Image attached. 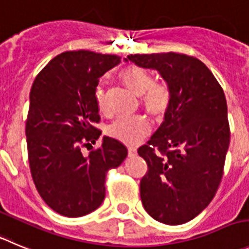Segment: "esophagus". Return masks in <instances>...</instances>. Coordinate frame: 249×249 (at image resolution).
Returning a JSON list of instances; mask_svg holds the SVG:
<instances>
[{"instance_id": "obj_1", "label": "esophagus", "mask_w": 249, "mask_h": 249, "mask_svg": "<svg viewBox=\"0 0 249 249\" xmlns=\"http://www.w3.org/2000/svg\"><path fill=\"white\" fill-rule=\"evenodd\" d=\"M127 155L129 157H134L136 155V148L135 147H129L127 148Z\"/></svg>"}]
</instances>
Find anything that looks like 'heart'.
<instances>
[{
	"label": "heart",
	"mask_w": 249,
	"mask_h": 249,
	"mask_svg": "<svg viewBox=\"0 0 249 249\" xmlns=\"http://www.w3.org/2000/svg\"><path fill=\"white\" fill-rule=\"evenodd\" d=\"M119 80L130 92L140 96V103L148 117L156 123L164 122L173 106V93L164 82H153L150 72L136 65L125 67ZM96 104L102 114L108 113L107 94L102 88L96 92ZM150 123L143 117L119 118L108 127V135L125 145H136L150 134Z\"/></svg>",
	"instance_id": "b5f03b06"
}]
</instances>
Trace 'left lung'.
<instances>
[{
	"label": "left lung",
	"instance_id": "1",
	"mask_svg": "<svg viewBox=\"0 0 249 249\" xmlns=\"http://www.w3.org/2000/svg\"><path fill=\"white\" fill-rule=\"evenodd\" d=\"M127 59L157 70L173 93L168 117L138 150L147 163L141 201L157 221L185 224L210 204L221 183L230 145L224 89L194 56L160 53Z\"/></svg>",
	"mask_w": 249,
	"mask_h": 249
}]
</instances>
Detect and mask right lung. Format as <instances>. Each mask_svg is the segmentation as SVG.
<instances>
[{
	"label": "right lung",
	"instance_id": "1",
	"mask_svg": "<svg viewBox=\"0 0 249 249\" xmlns=\"http://www.w3.org/2000/svg\"><path fill=\"white\" fill-rule=\"evenodd\" d=\"M120 62L117 55L65 51L38 73L30 89L25 122L28 160L36 190L54 211L80 217L101 206L106 177L127 156L120 141L104 136L102 146L82 148L102 131L96 104L99 78Z\"/></svg>",
	"mask_w": 249,
	"mask_h": 249
}]
</instances>
